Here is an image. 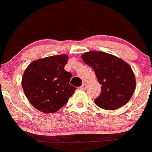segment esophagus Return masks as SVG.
<instances>
[{"mask_svg":"<svg viewBox=\"0 0 152 152\" xmlns=\"http://www.w3.org/2000/svg\"><path fill=\"white\" fill-rule=\"evenodd\" d=\"M86 86H86V84H83L81 86H80V89H81V90H85L86 89Z\"/></svg>","mask_w":152,"mask_h":152,"instance_id":"obj_1","label":"esophagus"}]
</instances>
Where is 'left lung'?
I'll list each match as a JSON object with an SVG mask.
<instances>
[{"label":"left lung","instance_id":"8db88e82","mask_svg":"<svg viewBox=\"0 0 152 152\" xmlns=\"http://www.w3.org/2000/svg\"><path fill=\"white\" fill-rule=\"evenodd\" d=\"M83 61L94 70L102 85L100 95L94 102L107 110L127 104L136 89L132 68L121 58L102 51H89L81 56Z\"/></svg>","mask_w":152,"mask_h":152}]
</instances>
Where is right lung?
Wrapping results in <instances>:
<instances>
[{
    "instance_id": "right-lung-1",
    "label": "right lung",
    "mask_w": 152,
    "mask_h": 152,
    "mask_svg": "<svg viewBox=\"0 0 152 152\" xmlns=\"http://www.w3.org/2000/svg\"><path fill=\"white\" fill-rule=\"evenodd\" d=\"M66 54L53 56L31 62L21 79L23 90L34 107L44 113L57 112L76 89L69 84L71 73L65 71Z\"/></svg>"
}]
</instances>
